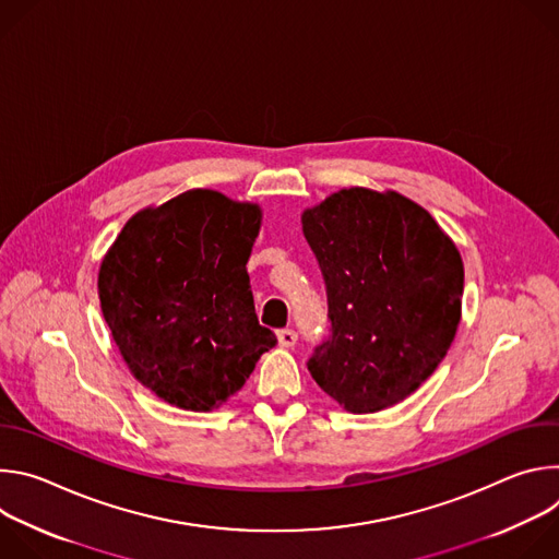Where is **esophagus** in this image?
I'll return each mask as SVG.
<instances>
[{
  "instance_id": "1",
  "label": "esophagus",
  "mask_w": 559,
  "mask_h": 559,
  "mask_svg": "<svg viewBox=\"0 0 559 559\" xmlns=\"http://www.w3.org/2000/svg\"><path fill=\"white\" fill-rule=\"evenodd\" d=\"M296 341H298V334H296L294 330L285 328V330L278 332V345H281V347H294Z\"/></svg>"
}]
</instances>
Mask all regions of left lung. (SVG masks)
I'll return each mask as SVG.
<instances>
[{
    "mask_svg": "<svg viewBox=\"0 0 559 559\" xmlns=\"http://www.w3.org/2000/svg\"><path fill=\"white\" fill-rule=\"evenodd\" d=\"M328 292L330 336L307 369L352 414L405 401L440 365L460 323L462 259L427 210L349 188L302 214Z\"/></svg>",
    "mask_w": 559,
    "mask_h": 559,
    "instance_id": "8db88e82",
    "label": "left lung"
}]
</instances>
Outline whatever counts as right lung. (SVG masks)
I'll return each instance as SVG.
<instances>
[{
  "label": "right lung",
  "instance_id": "1",
  "mask_svg": "<svg viewBox=\"0 0 559 559\" xmlns=\"http://www.w3.org/2000/svg\"><path fill=\"white\" fill-rule=\"evenodd\" d=\"M261 210L190 190L134 214L99 270V300L134 378L212 412L246 384L276 334L259 323L248 259Z\"/></svg>",
  "mask_w": 559,
  "mask_h": 559
}]
</instances>
